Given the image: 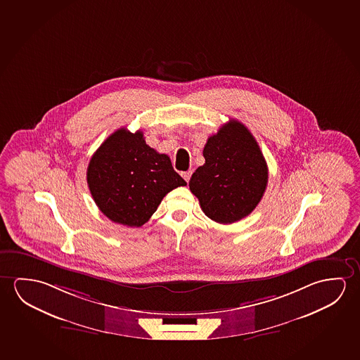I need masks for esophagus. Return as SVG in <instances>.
I'll list each match as a JSON object with an SVG mask.
<instances>
[{
  "label": "esophagus",
  "mask_w": 360,
  "mask_h": 360,
  "mask_svg": "<svg viewBox=\"0 0 360 360\" xmlns=\"http://www.w3.org/2000/svg\"><path fill=\"white\" fill-rule=\"evenodd\" d=\"M191 176H192V171L183 172L182 173V177L184 178V181H186V182H189Z\"/></svg>",
  "instance_id": "obj_1"
}]
</instances>
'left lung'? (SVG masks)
Returning a JSON list of instances; mask_svg holds the SVG:
<instances>
[{"label": "left lung", "mask_w": 360, "mask_h": 360, "mask_svg": "<svg viewBox=\"0 0 360 360\" xmlns=\"http://www.w3.org/2000/svg\"><path fill=\"white\" fill-rule=\"evenodd\" d=\"M203 157L189 189L205 216L231 224L250 214L266 192L268 167L248 128L236 120L223 124L207 141Z\"/></svg>", "instance_id": "left-lung-1"}]
</instances>
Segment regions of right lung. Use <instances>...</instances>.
Listing matches in <instances>:
<instances>
[{
	"instance_id": "1",
	"label": "right lung",
	"mask_w": 360,
	"mask_h": 360,
	"mask_svg": "<svg viewBox=\"0 0 360 360\" xmlns=\"http://www.w3.org/2000/svg\"><path fill=\"white\" fill-rule=\"evenodd\" d=\"M94 203L112 221L141 227L172 189L187 186L167 155L146 144L143 132L120 128L94 152L87 168Z\"/></svg>"
}]
</instances>
